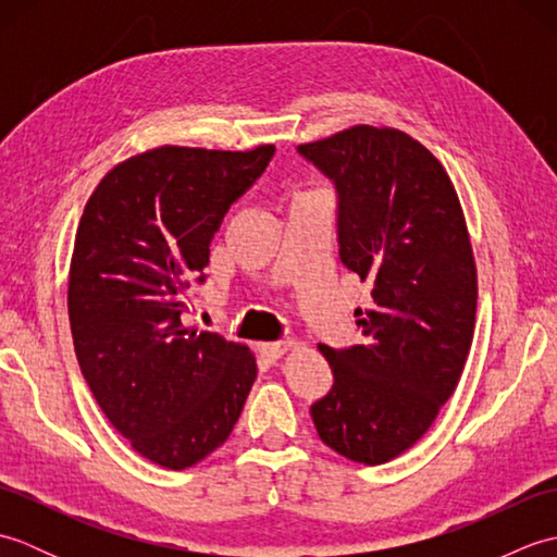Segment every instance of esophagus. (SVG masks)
<instances>
[{
    "label": "esophagus",
    "mask_w": 557,
    "mask_h": 557,
    "mask_svg": "<svg viewBox=\"0 0 557 557\" xmlns=\"http://www.w3.org/2000/svg\"><path fill=\"white\" fill-rule=\"evenodd\" d=\"M289 347H292V342H270V345H260V354H263L268 361H277L285 357V351Z\"/></svg>",
    "instance_id": "34e87169"
}]
</instances>
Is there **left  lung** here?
<instances>
[{"label":"left lung","instance_id":"obj_1","mask_svg":"<svg viewBox=\"0 0 557 557\" xmlns=\"http://www.w3.org/2000/svg\"><path fill=\"white\" fill-rule=\"evenodd\" d=\"M297 152L337 196L339 260L369 280L363 345H321L333 387L311 405L337 455L383 465L431 429L474 337L476 265L455 186L419 140L351 126Z\"/></svg>","mask_w":557,"mask_h":557}]
</instances>
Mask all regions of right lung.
<instances>
[{
    "label": "right lung",
    "mask_w": 557,
    "mask_h": 557,
    "mask_svg": "<svg viewBox=\"0 0 557 557\" xmlns=\"http://www.w3.org/2000/svg\"><path fill=\"white\" fill-rule=\"evenodd\" d=\"M272 156L162 146L116 164L83 210L69 275L81 373L114 429L164 469L227 441L256 381L251 351L182 315L212 236Z\"/></svg>",
    "instance_id": "add662e5"
}]
</instances>
